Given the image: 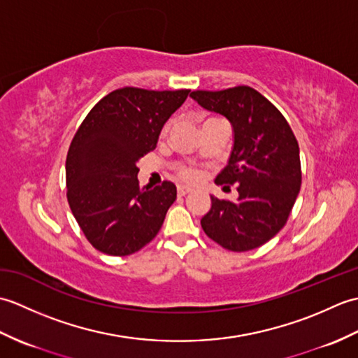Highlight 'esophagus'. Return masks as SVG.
Segmentation results:
<instances>
[{
  "label": "esophagus",
  "mask_w": 358,
  "mask_h": 358,
  "mask_svg": "<svg viewBox=\"0 0 358 358\" xmlns=\"http://www.w3.org/2000/svg\"><path fill=\"white\" fill-rule=\"evenodd\" d=\"M191 191H192V189H191V187H186V186H178V187H177V194H178L180 196H185L186 194H189Z\"/></svg>",
  "instance_id": "1"
}]
</instances>
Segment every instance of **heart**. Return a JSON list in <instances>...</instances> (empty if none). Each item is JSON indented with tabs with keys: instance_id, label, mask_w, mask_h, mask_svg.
<instances>
[{
	"instance_id": "obj_1",
	"label": "heart",
	"mask_w": 358,
	"mask_h": 358,
	"mask_svg": "<svg viewBox=\"0 0 358 358\" xmlns=\"http://www.w3.org/2000/svg\"><path fill=\"white\" fill-rule=\"evenodd\" d=\"M169 129H171V123H167L163 127V135L169 132ZM201 177H203V172L200 169H196V167H194V166L181 167V169L178 171V178L183 181H187V183H196V181H199Z\"/></svg>"
}]
</instances>
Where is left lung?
I'll return each instance as SVG.
<instances>
[{
  "mask_svg": "<svg viewBox=\"0 0 358 358\" xmlns=\"http://www.w3.org/2000/svg\"><path fill=\"white\" fill-rule=\"evenodd\" d=\"M201 108L231 121L234 148L217 185H237L238 199L218 200L201 218L210 240L234 252L264 245L283 229L301 186L300 149L291 126L249 86L194 90Z\"/></svg>",
  "mask_w": 358,
  "mask_h": 358,
  "instance_id": "1",
  "label": "left lung"
}]
</instances>
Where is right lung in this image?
<instances>
[{
    "mask_svg": "<svg viewBox=\"0 0 358 358\" xmlns=\"http://www.w3.org/2000/svg\"><path fill=\"white\" fill-rule=\"evenodd\" d=\"M191 90L117 89L78 127L66 158L67 201L90 245L131 255L155 238L177 199L171 181L140 187L136 163Z\"/></svg>",
    "mask_w": 358,
    "mask_h": 358,
    "instance_id": "right-lung-1",
    "label": "right lung"
}]
</instances>
